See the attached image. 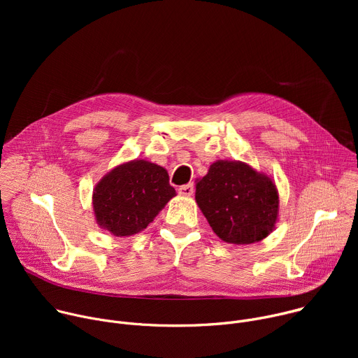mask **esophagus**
Masks as SVG:
<instances>
[{
  "label": "esophagus",
  "instance_id": "34e87169",
  "mask_svg": "<svg viewBox=\"0 0 358 358\" xmlns=\"http://www.w3.org/2000/svg\"><path fill=\"white\" fill-rule=\"evenodd\" d=\"M178 192H180V195L189 196V195H192V192H194V185H192V184H185V185H182V187L178 188Z\"/></svg>",
  "mask_w": 358,
  "mask_h": 358
}]
</instances>
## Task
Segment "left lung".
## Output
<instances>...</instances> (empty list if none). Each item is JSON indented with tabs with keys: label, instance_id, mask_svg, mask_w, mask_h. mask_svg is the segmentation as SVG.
<instances>
[{
	"label": "left lung",
	"instance_id": "obj_1",
	"mask_svg": "<svg viewBox=\"0 0 358 358\" xmlns=\"http://www.w3.org/2000/svg\"><path fill=\"white\" fill-rule=\"evenodd\" d=\"M195 201L217 236L234 245L265 239L279 217L275 181L236 160L213 163L196 180Z\"/></svg>",
	"mask_w": 358,
	"mask_h": 358
}]
</instances>
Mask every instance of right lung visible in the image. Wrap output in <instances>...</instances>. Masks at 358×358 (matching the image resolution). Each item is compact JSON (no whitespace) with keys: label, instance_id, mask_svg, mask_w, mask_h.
<instances>
[{"label":"right lung","instance_id":"add662e5","mask_svg":"<svg viewBox=\"0 0 358 358\" xmlns=\"http://www.w3.org/2000/svg\"><path fill=\"white\" fill-rule=\"evenodd\" d=\"M164 167L147 160L116 166L93 188L96 224L115 236H131L152 222L176 196Z\"/></svg>","mask_w":358,"mask_h":358}]
</instances>
